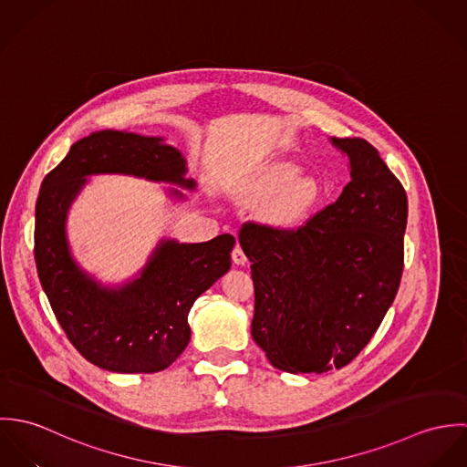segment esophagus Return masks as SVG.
Instances as JSON below:
<instances>
[{"label": "esophagus", "instance_id": "esophagus-1", "mask_svg": "<svg viewBox=\"0 0 467 467\" xmlns=\"http://www.w3.org/2000/svg\"><path fill=\"white\" fill-rule=\"evenodd\" d=\"M232 261L237 265V266H243V265H246V255H244V252H243V248L237 244L235 248H234V252H232Z\"/></svg>", "mask_w": 467, "mask_h": 467}]
</instances>
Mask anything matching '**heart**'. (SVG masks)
Here are the masks:
<instances>
[{"instance_id":"1","label":"heart","mask_w":467,"mask_h":467,"mask_svg":"<svg viewBox=\"0 0 467 467\" xmlns=\"http://www.w3.org/2000/svg\"><path fill=\"white\" fill-rule=\"evenodd\" d=\"M293 163H273L252 176L237 192L248 204L269 200L265 210L267 221L280 228H296L309 215L318 198V187L311 178H296Z\"/></svg>"}]
</instances>
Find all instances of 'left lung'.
<instances>
[{
	"label": "left lung",
	"mask_w": 467,
	"mask_h": 467,
	"mask_svg": "<svg viewBox=\"0 0 467 467\" xmlns=\"http://www.w3.org/2000/svg\"><path fill=\"white\" fill-rule=\"evenodd\" d=\"M350 160L333 204L298 228L246 221L239 243L252 263V336L284 372L348 365L392 306L404 266L408 200L363 138H331Z\"/></svg>",
	"instance_id": "8db88e82"
}]
</instances>
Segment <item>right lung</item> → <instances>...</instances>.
Listing matches in <instances>:
<instances>
[{"mask_svg":"<svg viewBox=\"0 0 467 467\" xmlns=\"http://www.w3.org/2000/svg\"><path fill=\"white\" fill-rule=\"evenodd\" d=\"M185 171L180 150L161 138L108 130L75 141L43 180L34 230L37 275L71 345L100 368L150 374L176 361L191 339L189 311L230 269L235 239L223 234L200 244L163 241L140 278L106 289L82 273L67 252V206L89 174L120 172L194 189V182L183 178Z\"/></svg>","mask_w":467,"mask_h":467,"instance_id":"add662e5","label":"right lung"}]
</instances>
